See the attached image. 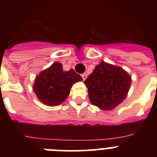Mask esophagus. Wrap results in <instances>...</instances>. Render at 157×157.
<instances>
[{
	"instance_id": "1",
	"label": "esophagus",
	"mask_w": 157,
	"mask_h": 157,
	"mask_svg": "<svg viewBox=\"0 0 157 157\" xmlns=\"http://www.w3.org/2000/svg\"><path fill=\"white\" fill-rule=\"evenodd\" d=\"M82 79L83 80H86L87 78V74L86 73H84V74L82 75Z\"/></svg>"
}]
</instances>
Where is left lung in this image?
Instances as JSON below:
<instances>
[{"mask_svg":"<svg viewBox=\"0 0 157 157\" xmlns=\"http://www.w3.org/2000/svg\"><path fill=\"white\" fill-rule=\"evenodd\" d=\"M84 84L88 88L91 103L101 110L110 111L127 98L131 76L120 67L102 61L96 66Z\"/></svg>","mask_w":157,"mask_h":157,"instance_id":"1","label":"left lung"}]
</instances>
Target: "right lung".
<instances>
[{
    "mask_svg": "<svg viewBox=\"0 0 157 157\" xmlns=\"http://www.w3.org/2000/svg\"><path fill=\"white\" fill-rule=\"evenodd\" d=\"M80 81L82 78L73 69L64 71L63 65L55 62L36 76L33 90L41 103L56 106L67 98L72 86Z\"/></svg>",
    "mask_w": 157,
    "mask_h": 157,
    "instance_id": "1",
    "label": "right lung"
}]
</instances>
